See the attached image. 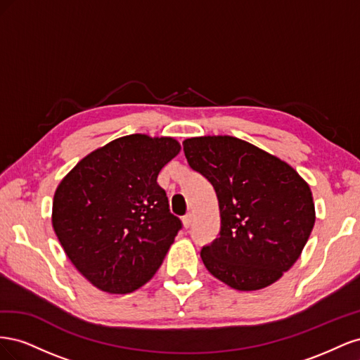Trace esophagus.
I'll return each mask as SVG.
<instances>
[{"label": "esophagus", "instance_id": "1", "mask_svg": "<svg viewBox=\"0 0 360 360\" xmlns=\"http://www.w3.org/2000/svg\"><path fill=\"white\" fill-rule=\"evenodd\" d=\"M192 221H193L192 213L184 214V217H183V226H184V228H189V226L192 225Z\"/></svg>", "mask_w": 360, "mask_h": 360}]
</instances>
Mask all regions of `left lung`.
<instances>
[{"label": "left lung", "mask_w": 360, "mask_h": 360, "mask_svg": "<svg viewBox=\"0 0 360 360\" xmlns=\"http://www.w3.org/2000/svg\"><path fill=\"white\" fill-rule=\"evenodd\" d=\"M183 151L219 202V237L201 249L207 270L240 291L274 284L296 263L312 231L307 181L288 163L233 136L189 138Z\"/></svg>", "instance_id": "8db88e82"}]
</instances>
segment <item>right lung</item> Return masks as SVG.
<instances>
[{
    "mask_svg": "<svg viewBox=\"0 0 360 360\" xmlns=\"http://www.w3.org/2000/svg\"><path fill=\"white\" fill-rule=\"evenodd\" d=\"M179 151L172 138L123 136L84 158L60 183L53 231L94 287L132 292L163 263L183 224L158 176Z\"/></svg>",
    "mask_w": 360,
    "mask_h": 360,
    "instance_id": "obj_1",
    "label": "right lung"
}]
</instances>
